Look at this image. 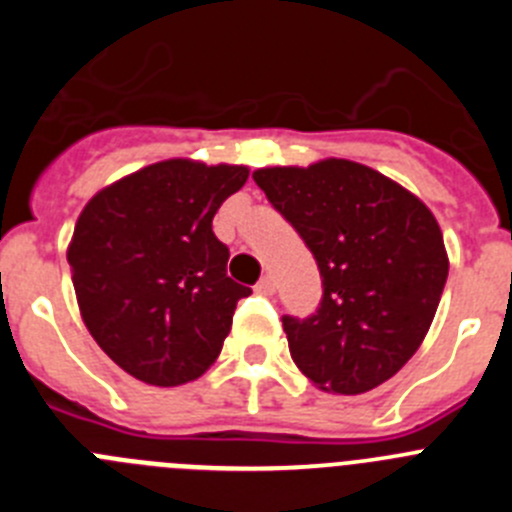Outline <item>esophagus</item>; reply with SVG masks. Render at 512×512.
<instances>
[{
    "label": "esophagus",
    "instance_id": "obj_1",
    "mask_svg": "<svg viewBox=\"0 0 512 512\" xmlns=\"http://www.w3.org/2000/svg\"><path fill=\"white\" fill-rule=\"evenodd\" d=\"M256 292H259V295H274V277H269V274L261 277V282L256 284Z\"/></svg>",
    "mask_w": 512,
    "mask_h": 512
}]
</instances>
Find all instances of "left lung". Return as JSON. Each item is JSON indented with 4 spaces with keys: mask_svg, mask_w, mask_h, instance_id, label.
Listing matches in <instances>:
<instances>
[{
    "mask_svg": "<svg viewBox=\"0 0 512 512\" xmlns=\"http://www.w3.org/2000/svg\"><path fill=\"white\" fill-rule=\"evenodd\" d=\"M318 261L323 302L284 315L289 354L318 390L361 395L413 359L449 277L438 220L410 189L348 158L253 171Z\"/></svg>",
    "mask_w": 512,
    "mask_h": 512,
    "instance_id": "obj_1",
    "label": "left lung"
}]
</instances>
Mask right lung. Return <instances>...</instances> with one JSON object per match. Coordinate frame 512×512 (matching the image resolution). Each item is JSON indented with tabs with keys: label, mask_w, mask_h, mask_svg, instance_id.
Wrapping results in <instances>:
<instances>
[{
	"label": "right lung",
	"mask_w": 512,
	"mask_h": 512,
	"mask_svg": "<svg viewBox=\"0 0 512 512\" xmlns=\"http://www.w3.org/2000/svg\"><path fill=\"white\" fill-rule=\"evenodd\" d=\"M246 179L248 166L169 158L107 184L81 210L66 251L81 320L130 377L179 387L220 356L251 289L228 277L212 217Z\"/></svg>",
	"instance_id": "right-lung-1"
}]
</instances>
